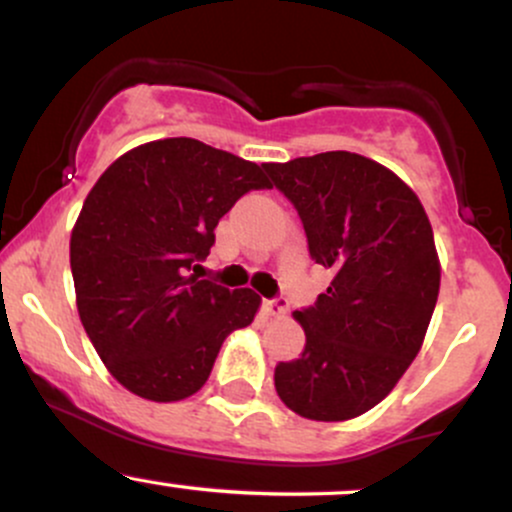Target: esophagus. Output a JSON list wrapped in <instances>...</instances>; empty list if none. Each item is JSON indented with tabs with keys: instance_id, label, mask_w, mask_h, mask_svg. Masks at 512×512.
Instances as JSON below:
<instances>
[{
	"instance_id": "34e87169",
	"label": "esophagus",
	"mask_w": 512,
	"mask_h": 512,
	"mask_svg": "<svg viewBox=\"0 0 512 512\" xmlns=\"http://www.w3.org/2000/svg\"><path fill=\"white\" fill-rule=\"evenodd\" d=\"M264 310H267L272 317H284L286 310H289V301L286 298H272V301H264Z\"/></svg>"
}]
</instances>
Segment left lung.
I'll return each mask as SVG.
<instances>
[{"mask_svg": "<svg viewBox=\"0 0 512 512\" xmlns=\"http://www.w3.org/2000/svg\"><path fill=\"white\" fill-rule=\"evenodd\" d=\"M301 216L310 257L334 274L293 317L305 349L274 370L276 395L313 421H346L390 395L438 301L433 228L414 190L351 151L264 163Z\"/></svg>", "mask_w": 512, "mask_h": 512, "instance_id": "left-lung-1", "label": "left lung"}]
</instances>
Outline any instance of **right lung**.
Here are the masks:
<instances>
[{
	"mask_svg": "<svg viewBox=\"0 0 512 512\" xmlns=\"http://www.w3.org/2000/svg\"><path fill=\"white\" fill-rule=\"evenodd\" d=\"M262 166L190 137L122 154L88 192L69 240L81 325L110 375L151 402L207 383L223 339L255 320L262 298L199 279L214 228Z\"/></svg>",
	"mask_w": 512,
	"mask_h": 512,
	"instance_id": "right-lung-1",
	"label": "right lung"
}]
</instances>
